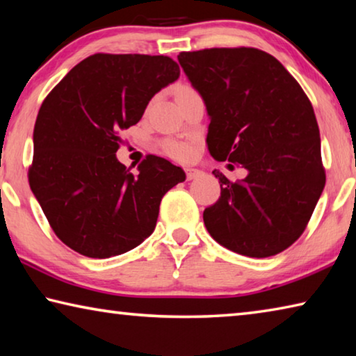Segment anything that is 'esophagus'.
<instances>
[{"instance_id": "obj_1", "label": "esophagus", "mask_w": 356, "mask_h": 356, "mask_svg": "<svg viewBox=\"0 0 356 356\" xmlns=\"http://www.w3.org/2000/svg\"><path fill=\"white\" fill-rule=\"evenodd\" d=\"M185 172H186V179H188V180L200 177L201 174H202V171H200V170H195V168H186Z\"/></svg>"}]
</instances>
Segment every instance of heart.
Here are the masks:
<instances>
[{
	"label": "heart",
	"instance_id": "heart-1",
	"mask_svg": "<svg viewBox=\"0 0 356 356\" xmlns=\"http://www.w3.org/2000/svg\"><path fill=\"white\" fill-rule=\"evenodd\" d=\"M193 88L186 86V84H184V86L179 88L177 92H184V91H191ZM163 149H165V154L170 155L171 159H176V160H180V161H186L190 160L193 154H195V149H193V146L190 143L186 141H166L163 144Z\"/></svg>",
	"mask_w": 356,
	"mask_h": 356
}]
</instances>
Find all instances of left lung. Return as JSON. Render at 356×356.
<instances>
[{
    "label": "left lung",
    "instance_id": "left-lung-1",
    "mask_svg": "<svg viewBox=\"0 0 356 356\" xmlns=\"http://www.w3.org/2000/svg\"><path fill=\"white\" fill-rule=\"evenodd\" d=\"M177 59L206 102L210 155L248 171L236 182L213 171L221 196L204 210L210 236L248 257L287 250L305 232L327 180L308 95L259 48H204Z\"/></svg>",
    "mask_w": 356,
    "mask_h": 356
}]
</instances>
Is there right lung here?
Returning <instances> with one entry per match:
<instances>
[{"mask_svg":"<svg viewBox=\"0 0 356 356\" xmlns=\"http://www.w3.org/2000/svg\"><path fill=\"white\" fill-rule=\"evenodd\" d=\"M179 75L170 56L95 53L42 102L28 180L69 248L106 259L154 232L161 197L184 182L185 172L152 154L131 172L116 152L120 131L140 122L149 100Z\"/></svg>","mask_w":356,"mask_h":356,"instance_id":"right-lung-1","label":"right lung"}]
</instances>
